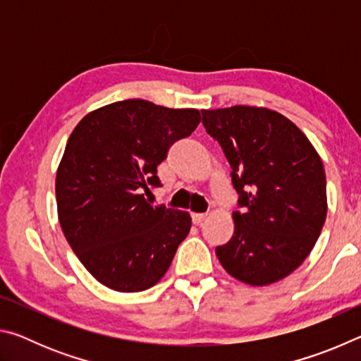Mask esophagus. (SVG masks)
Here are the masks:
<instances>
[{
    "label": "esophagus",
    "mask_w": 361,
    "mask_h": 361,
    "mask_svg": "<svg viewBox=\"0 0 361 361\" xmlns=\"http://www.w3.org/2000/svg\"><path fill=\"white\" fill-rule=\"evenodd\" d=\"M205 218H207L205 213H192V215H191V219H192V223H194L195 226H199L200 223L204 221Z\"/></svg>",
    "instance_id": "obj_1"
}]
</instances>
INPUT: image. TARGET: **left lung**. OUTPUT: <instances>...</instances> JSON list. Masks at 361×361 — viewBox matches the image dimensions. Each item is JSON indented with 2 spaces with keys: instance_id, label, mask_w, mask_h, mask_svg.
Segmentation results:
<instances>
[{
  "instance_id": "obj_1",
  "label": "left lung",
  "mask_w": 361,
  "mask_h": 361,
  "mask_svg": "<svg viewBox=\"0 0 361 361\" xmlns=\"http://www.w3.org/2000/svg\"><path fill=\"white\" fill-rule=\"evenodd\" d=\"M239 194L234 235L216 256L243 283L269 285L307 258L326 218V178L307 137L277 111L255 106L202 109Z\"/></svg>"
}]
</instances>
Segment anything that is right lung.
Listing matches in <instances>:
<instances>
[{
	"label": "right lung",
	"instance_id": "1",
	"mask_svg": "<svg viewBox=\"0 0 361 361\" xmlns=\"http://www.w3.org/2000/svg\"><path fill=\"white\" fill-rule=\"evenodd\" d=\"M200 122L197 109L148 100L111 103L84 116L57 170L62 231L84 267L108 288L135 293L164 277L191 229L186 212L151 205L157 166Z\"/></svg>",
	"mask_w": 361,
	"mask_h": 361
}]
</instances>
